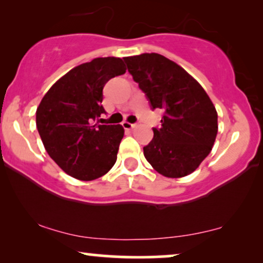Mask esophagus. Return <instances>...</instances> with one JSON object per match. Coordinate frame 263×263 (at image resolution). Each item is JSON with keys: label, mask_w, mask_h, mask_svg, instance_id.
Here are the masks:
<instances>
[{"label": "esophagus", "mask_w": 263, "mask_h": 263, "mask_svg": "<svg viewBox=\"0 0 263 263\" xmlns=\"http://www.w3.org/2000/svg\"><path fill=\"white\" fill-rule=\"evenodd\" d=\"M122 125H123V128L125 129V130H132V129L135 128V124L129 123V122H125V121L122 123Z\"/></svg>", "instance_id": "1"}]
</instances>
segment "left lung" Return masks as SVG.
Segmentation results:
<instances>
[{"mask_svg":"<svg viewBox=\"0 0 263 263\" xmlns=\"http://www.w3.org/2000/svg\"><path fill=\"white\" fill-rule=\"evenodd\" d=\"M128 71L152 109L164 110L161 127L143 154L154 170L170 178L190 175L211 153L218 133V114L206 91L192 75L159 53L124 57Z\"/></svg>","mask_w":263,"mask_h":263,"instance_id":"left-lung-1","label":"left lung"}]
</instances>
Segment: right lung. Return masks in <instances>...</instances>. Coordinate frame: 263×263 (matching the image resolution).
Instances as JSON below:
<instances>
[{
  "label": "right lung",
  "mask_w": 263,
  "mask_h": 263,
  "mask_svg": "<svg viewBox=\"0 0 263 263\" xmlns=\"http://www.w3.org/2000/svg\"><path fill=\"white\" fill-rule=\"evenodd\" d=\"M125 70L122 59L98 57L68 71L43 97L38 133L51 159L71 177L93 181L116 163L123 127L95 122L105 112L104 86Z\"/></svg>",
  "instance_id": "right-lung-1"
}]
</instances>
